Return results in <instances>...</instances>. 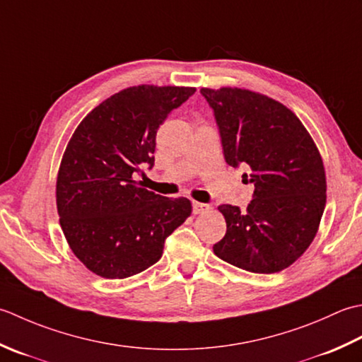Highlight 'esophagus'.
<instances>
[{
  "instance_id": "esophagus-1",
  "label": "esophagus",
  "mask_w": 362,
  "mask_h": 362,
  "mask_svg": "<svg viewBox=\"0 0 362 362\" xmlns=\"http://www.w3.org/2000/svg\"><path fill=\"white\" fill-rule=\"evenodd\" d=\"M192 209H194V214H202V212H204V211H208L209 206L204 204V203L194 202V203H192Z\"/></svg>"
}]
</instances>
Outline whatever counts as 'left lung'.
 Returning <instances> with one entry per match:
<instances>
[{"label":"left lung","instance_id":"8db88e82","mask_svg":"<svg viewBox=\"0 0 362 362\" xmlns=\"http://www.w3.org/2000/svg\"><path fill=\"white\" fill-rule=\"evenodd\" d=\"M216 117L225 160L253 182L242 211L220 204L225 238L214 253L253 274L289 267L314 240L327 203L325 168L313 137L291 109L238 87L202 88Z\"/></svg>","mask_w":362,"mask_h":362}]
</instances>
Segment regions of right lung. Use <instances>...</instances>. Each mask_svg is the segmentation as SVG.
I'll list each match as a JSON object with an SVG mask.
<instances>
[{"label": "right lung", "mask_w": 362, "mask_h": 362, "mask_svg": "<svg viewBox=\"0 0 362 362\" xmlns=\"http://www.w3.org/2000/svg\"><path fill=\"white\" fill-rule=\"evenodd\" d=\"M195 87L136 86L112 95L78 124L65 148L56 203L65 239L86 267L123 279L156 264L164 242L192 212L136 181L154 165L156 132Z\"/></svg>", "instance_id": "right-lung-1"}]
</instances>
